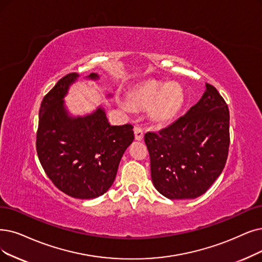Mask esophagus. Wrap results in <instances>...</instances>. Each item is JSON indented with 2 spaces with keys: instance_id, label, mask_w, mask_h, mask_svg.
<instances>
[{
  "instance_id": "34e87169",
  "label": "esophagus",
  "mask_w": 262,
  "mask_h": 262,
  "mask_svg": "<svg viewBox=\"0 0 262 262\" xmlns=\"http://www.w3.org/2000/svg\"><path fill=\"white\" fill-rule=\"evenodd\" d=\"M133 130H134L135 140H137V141H142L143 138H144V132H143V130H142L140 127H138V125H135Z\"/></svg>"
}]
</instances>
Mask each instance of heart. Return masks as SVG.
I'll return each mask as SVG.
<instances>
[{"mask_svg":"<svg viewBox=\"0 0 262 262\" xmlns=\"http://www.w3.org/2000/svg\"><path fill=\"white\" fill-rule=\"evenodd\" d=\"M185 100L183 87L177 82H161L149 80L133 91L130 102L134 107L147 110L157 122L173 119L180 113Z\"/></svg>","mask_w":262,"mask_h":262,"instance_id":"heart-1","label":"heart"}]
</instances>
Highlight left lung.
<instances>
[{
  "mask_svg": "<svg viewBox=\"0 0 262 262\" xmlns=\"http://www.w3.org/2000/svg\"><path fill=\"white\" fill-rule=\"evenodd\" d=\"M199 102L169 127L147 132L151 181L171 200L203 194L222 174L229 151V108L217 89L205 83Z\"/></svg>",
  "mask_w": 262,
  "mask_h": 262,
  "instance_id": "obj_1",
  "label": "left lung"
}]
</instances>
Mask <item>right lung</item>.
<instances>
[{
    "label": "right lung",
    "instance_id": "1",
    "mask_svg": "<svg viewBox=\"0 0 262 262\" xmlns=\"http://www.w3.org/2000/svg\"><path fill=\"white\" fill-rule=\"evenodd\" d=\"M78 76L70 73L62 77L41 101L36 151L59 190L76 199H93L113 185L134 133L129 123L111 125L102 107L86 116H70L63 98ZM88 78L99 76L91 73Z\"/></svg>",
    "mask_w": 262,
    "mask_h": 262
}]
</instances>
